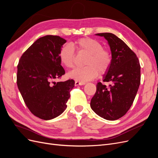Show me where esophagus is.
<instances>
[{
	"instance_id": "1",
	"label": "esophagus",
	"mask_w": 158,
	"mask_h": 158,
	"mask_svg": "<svg viewBox=\"0 0 158 158\" xmlns=\"http://www.w3.org/2000/svg\"><path fill=\"white\" fill-rule=\"evenodd\" d=\"M84 84H85V82H80V81H78V80H76L75 81V85H76V86H77V85H84Z\"/></svg>"
}]
</instances>
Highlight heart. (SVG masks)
Instances as JSON below:
<instances>
[{
  "mask_svg": "<svg viewBox=\"0 0 158 158\" xmlns=\"http://www.w3.org/2000/svg\"><path fill=\"white\" fill-rule=\"evenodd\" d=\"M74 45L78 52L87 54L84 61L86 66L73 69L68 74L69 77L85 82L96 78L98 72L103 74L109 70L112 62L111 55L109 51L103 49L101 43L92 38L85 37L76 41ZM59 56L62 64L68 69L73 67L75 55L70 45L62 47Z\"/></svg>",
  "mask_w": 158,
  "mask_h": 158,
  "instance_id": "b5f03b06",
  "label": "heart"
}]
</instances>
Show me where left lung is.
<instances>
[{"label":"left lung","mask_w":158,"mask_h":158,"mask_svg":"<svg viewBox=\"0 0 158 158\" xmlns=\"http://www.w3.org/2000/svg\"><path fill=\"white\" fill-rule=\"evenodd\" d=\"M111 51L112 62L103 82H98L90 107L99 116L109 121L118 119L131 108L140 84V65L136 54L120 38L111 33H101Z\"/></svg>","instance_id":"8db88e82"}]
</instances>
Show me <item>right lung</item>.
Masks as SVG:
<instances>
[{"instance_id":"obj_1","label":"right lung","mask_w":158,"mask_h":158,"mask_svg":"<svg viewBox=\"0 0 158 158\" xmlns=\"http://www.w3.org/2000/svg\"><path fill=\"white\" fill-rule=\"evenodd\" d=\"M66 41L57 35L37 40L19 60L17 85L23 101L35 116L44 120L58 117L66 109L74 81L53 82L65 74L59 52Z\"/></svg>"}]
</instances>
